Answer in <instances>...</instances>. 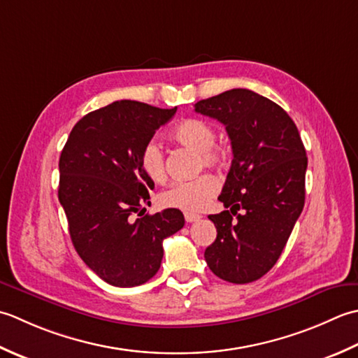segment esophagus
<instances>
[{
    "label": "esophagus",
    "mask_w": 358,
    "mask_h": 358,
    "mask_svg": "<svg viewBox=\"0 0 358 358\" xmlns=\"http://www.w3.org/2000/svg\"><path fill=\"white\" fill-rule=\"evenodd\" d=\"M201 216L199 215H194V213H185V221L187 222H194V221H199Z\"/></svg>",
    "instance_id": "34e87169"
}]
</instances>
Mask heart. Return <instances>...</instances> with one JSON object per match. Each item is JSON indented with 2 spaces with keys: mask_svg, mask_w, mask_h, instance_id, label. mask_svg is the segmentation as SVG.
Here are the masks:
<instances>
[{
  "mask_svg": "<svg viewBox=\"0 0 358 358\" xmlns=\"http://www.w3.org/2000/svg\"><path fill=\"white\" fill-rule=\"evenodd\" d=\"M171 138L201 156V165L221 170L229 162V150L216 143V129L202 119H185L171 131ZM141 169L152 182H162L166 178L164 151L156 141H148L141 150ZM220 184L210 174H202L189 180H176L166 187L159 196L164 207L179 208L187 213L203 210L217 193Z\"/></svg>",
  "mask_w": 358,
  "mask_h": 358,
  "instance_id": "1",
  "label": "heart"
}]
</instances>
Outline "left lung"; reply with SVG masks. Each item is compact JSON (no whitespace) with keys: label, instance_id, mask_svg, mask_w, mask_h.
Here are the masks:
<instances>
[{"label":"left lung","instance_id":"8db88e82","mask_svg":"<svg viewBox=\"0 0 358 358\" xmlns=\"http://www.w3.org/2000/svg\"><path fill=\"white\" fill-rule=\"evenodd\" d=\"M194 111L222 123L233 151L217 198L229 210L208 216L217 235L203 257L224 281H257L278 261L304 207L308 157L300 133L280 105L250 90L201 100Z\"/></svg>","mask_w":358,"mask_h":358}]
</instances>
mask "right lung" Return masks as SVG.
Wrapping results in <instances>:
<instances>
[{"instance_id": "add662e5", "label": "right lung", "mask_w": 358, "mask_h": 358, "mask_svg": "<svg viewBox=\"0 0 358 358\" xmlns=\"http://www.w3.org/2000/svg\"><path fill=\"white\" fill-rule=\"evenodd\" d=\"M178 108L120 100L96 109L72 128L62 151L58 201L80 258L115 287L155 276L162 243L184 227L178 208L145 215L155 182L141 169V150ZM142 215L134 218V215Z\"/></svg>"}]
</instances>
